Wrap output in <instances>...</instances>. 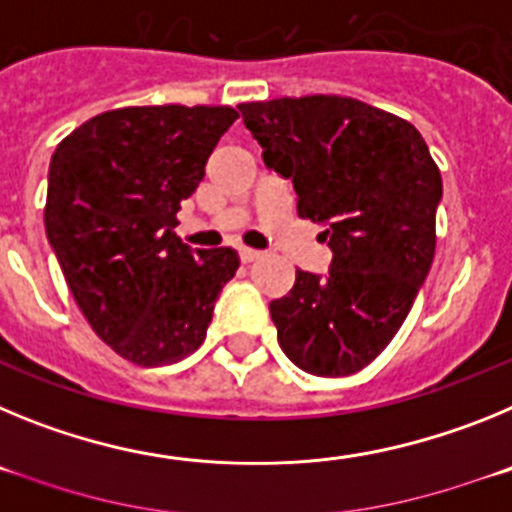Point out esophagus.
<instances>
[{
	"instance_id": "1",
	"label": "esophagus",
	"mask_w": 512,
	"mask_h": 512,
	"mask_svg": "<svg viewBox=\"0 0 512 512\" xmlns=\"http://www.w3.org/2000/svg\"><path fill=\"white\" fill-rule=\"evenodd\" d=\"M238 253H241V261H243V264H251V261L261 259V251H256V248H246V246H243Z\"/></svg>"
}]
</instances>
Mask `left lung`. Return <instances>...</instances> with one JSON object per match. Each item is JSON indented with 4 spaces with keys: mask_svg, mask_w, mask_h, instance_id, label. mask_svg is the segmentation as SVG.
<instances>
[{
    "mask_svg": "<svg viewBox=\"0 0 512 512\" xmlns=\"http://www.w3.org/2000/svg\"><path fill=\"white\" fill-rule=\"evenodd\" d=\"M269 169L292 179L297 215L325 225V277L297 269L269 305L284 354L315 377H348L408 318L436 253L441 171L408 120L338 94L238 104Z\"/></svg>",
    "mask_w": 512,
    "mask_h": 512,
    "instance_id": "1",
    "label": "left lung"
}]
</instances>
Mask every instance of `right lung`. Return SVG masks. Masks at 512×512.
Returning <instances> with one entry per match:
<instances>
[{
    "label": "right lung",
    "mask_w": 512,
    "mask_h": 512,
    "mask_svg": "<svg viewBox=\"0 0 512 512\" xmlns=\"http://www.w3.org/2000/svg\"><path fill=\"white\" fill-rule=\"evenodd\" d=\"M228 104L120 107L58 143L45 233L92 330L122 359L166 366L207 336L233 248L189 251L174 228L225 130Z\"/></svg>",
    "instance_id": "add662e5"
}]
</instances>
